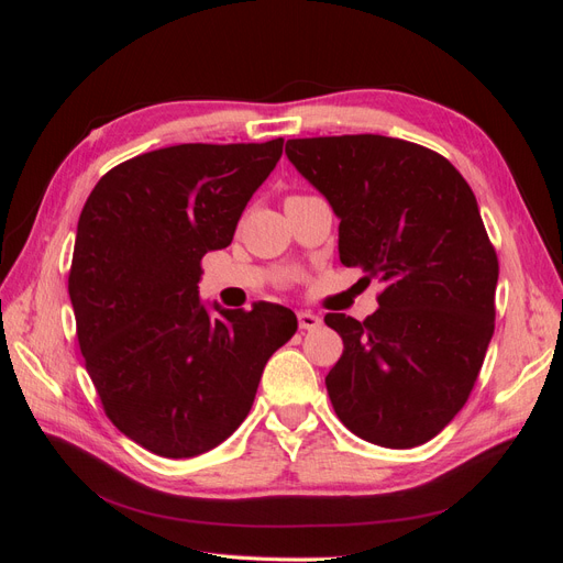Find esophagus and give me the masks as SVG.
<instances>
[{
    "instance_id": "1",
    "label": "esophagus",
    "mask_w": 563,
    "mask_h": 563,
    "mask_svg": "<svg viewBox=\"0 0 563 563\" xmlns=\"http://www.w3.org/2000/svg\"><path fill=\"white\" fill-rule=\"evenodd\" d=\"M319 323H321V319L317 317V314H312V312H298V327L300 329H305V331H312V329H319Z\"/></svg>"
}]
</instances>
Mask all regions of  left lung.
<instances>
[{"label":"left lung","instance_id":"obj_1","mask_svg":"<svg viewBox=\"0 0 563 563\" xmlns=\"http://www.w3.org/2000/svg\"><path fill=\"white\" fill-rule=\"evenodd\" d=\"M286 157L340 218V263L385 284L364 321L323 317L343 338L327 376L335 413L371 444L420 446L465 406L496 327L498 255L472 187L387 135L294 139Z\"/></svg>","mask_w":563,"mask_h":563}]
</instances>
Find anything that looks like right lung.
<instances>
[{
	"mask_svg": "<svg viewBox=\"0 0 563 563\" xmlns=\"http://www.w3.org/2000/svg\"><path fill=\"white\" fill-rule=\"evenodd\" d=\"M267 143L162 147L114 166L84 203L70 291L106 416L164 457L216 449L249 416L263 368L298 329L282 305L199 300L201 258L230 246L282 157ZM218 311V316L212 312Z\"/></svg>",
	"mask_w": 563,
	"mask_h": 563,
	"instance_id": "right-lung-1",
	"label": "right lung"
}]
</instances>
